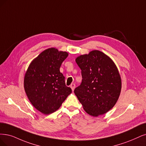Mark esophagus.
I'll return each instance as SVG.
<instances>
[{
	"mask_svg": "<svg viewBox=\"0 0 146 146\" xmlns=\"http://www.w3.org/2000/svg\"><path fill=\"white\" fill-rule=\"evenodd\" d=\"M75 87H76V85H75L74 84H72L71 85H70V88H72V90L73 91H74V88H75Z\"/></svg>",
	"mask_w": 146,
	"mask_h": 146,
	"instance_id": "esophagus-1",
	"label": "esophagus"
}]
</instances>
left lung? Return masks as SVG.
<instances>
[{"mask_svg":"<svg viewBox=\"0 0 146 146\" xmlns=\"http://www.w3.org/2000/svg\"><path fill=\"white\" fill-rule=\"evenodd\" d=\"M82 83L74 93L85 112L91 116L103 115L111 110L119 98L121 79L116 65L101 51L94 50L78 56Z\"/></svg>","mask_w":146,"mask_h":146,"instance_id":"left-lung-1","label":"left lung"}]
</instances>
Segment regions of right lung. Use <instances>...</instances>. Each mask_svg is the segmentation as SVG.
I'll return each mask as SVG.
<instances>
[{
    "instance_id": "obj_1",
    "label": "right lung",
    "mask_w": 146,
    "mask_h": 146,
    "mask_svg": "<svg viewBox=\"0 0 146 146\" xmlns=\"http://www.w3.org/2000/svg\"><path fill=\"white\" fill-rule=\"evenodd\" d=\"M67 52L51 47L42 52L29 64L24 78V88L32 105L44 114L55 112L72 89L59 71L68 56Z\"/></svg>"
}]
</instances>
